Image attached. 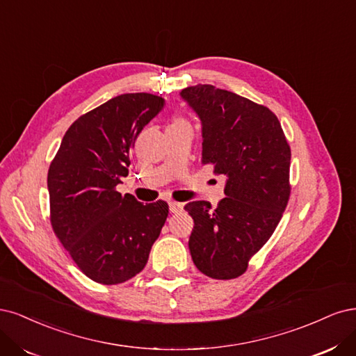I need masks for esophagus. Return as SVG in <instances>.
<instances>
[{"label":"esophagus","instance_id":"obj_1","mask_svg":"<svg viewBox=\"0 0 356 356\" xmlns=\"http://www.w3.org/2000/svg\"><path fill=\"white\" fill-rule=\"evenodd\" d=\"M168 207H170V211H171V213L176 214V213H180V211L183 210V204L171 201V202H168Z\"/></svg>","mask_w":356,"mask_h":356}]
</instances>
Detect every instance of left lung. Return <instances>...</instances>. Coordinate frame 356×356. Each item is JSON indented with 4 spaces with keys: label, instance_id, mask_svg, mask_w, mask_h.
Masks as SVG:
<instances>
[{
    "label": "left lung",
    "instance_id": "1",
    "mask_svg": "<svg viewBox=\"0 0 356 356\" xmlns=\"http://www.w3.org/2000/svg\"><path fill=\"white\" fill-rule=\"evenodd\" d=\"M202 125V159L226 176L216 209L185 205L192 216V260L204 275L232 280L266 244L290 198L291 151L277 115L232 91L198 84L180 91Z\"/></svg>",
    "mask_w": 356,
    "mask_h": 356
}]
</instances>
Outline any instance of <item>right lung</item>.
<instances>
[{
    "instance_id": "1",
    "label": "right lung",
    "mask_w": 356,
    "mask_h": 356,
    "mask_svg": "<svg viewBox=\"0 0 356 356\" xmlns=\"http://www.w3.org/2000/svg\"><path fill=\"white\" fill-rule=\"evenodd\" d=\"M164 99L127 93L79 117L49 168L56 236L90 280L113 285L136 277L168 216V204H142L115 188L129 176L130 149Z\"/></svg>"
}]
</instances>
